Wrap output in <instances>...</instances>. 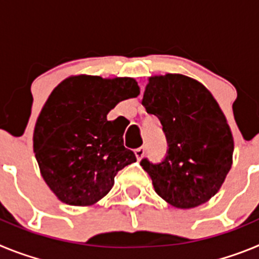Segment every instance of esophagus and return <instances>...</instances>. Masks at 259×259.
<instances>
[{
	"instance_id": "esophagus-1",
	"label": "esophagus",
	"mask_w": 259,
	"mask_h": 259,
	"mask_svg": "<svg viewBox=\"0 0 259 259\" xmlns=\"http://www.w3.org/2000/svg\"><path fill=\"white\" fill-rule=\"evenodd\" d=\"M144 154H145V149H144V146H141V148H137V149H135V155H136L137 161H140L141 158L144 157Z\"/></svg>"
}]
</instances>
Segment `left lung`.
Wrapping results in <instances>:
<instances>
[{
    "label": "left lung",
    "instance_id": "left-lung-1",
    "mask_svg": "<svg viewBox=\"0 0 259 259\" xmlns=\"http://www.w3.org/2000/svg\"><path fill=\"white\" fill-rule=\"evenodd\" d=\"M143 105L159 118L168 143L163 162H140L154 191L178 209L207 202L226 180L233 155L232 131L214 96L185 75H155Z\"/></svg>",
    "mask_w": 259,
    "mask_h": 259
}]
</instances>
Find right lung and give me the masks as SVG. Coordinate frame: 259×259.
<instances>
[{"label": "right lung", "mask_w": 259, "mask_h": 259, "mask_svg": "<svg viewBox=\"0 0 259 259\" xmlns=\"http://www.w3.org/2000/svg\"><path fill=\"white\" fill-rule=\"evenodd\" d=\"M132 77L75 75L58 84L33 130V153L42 179L62 202L91 206L113 188L114 178L136 162L123 141L124 127L107 120L120 101L137 97Z\"/></svg>", "instance_id": "1"}]
</instances>
